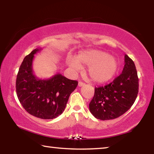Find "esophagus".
<instances>
[{
    "instance_id": "34e87169",
    "label": "esophagus",
    "mask_w": 154,
    "mask_h": 154,
    "mask_svg": "<svg viewBox=\"0 0 154 154\" xmlns=\"http://www.w3.org/2000/svg\"><path fill=\"white\" fill-rule=\"evenodd\" d=\"M84 85H85V83L82 82H79V83H78V86H79V87H82Z\"/></svg>"
}]
</instances>
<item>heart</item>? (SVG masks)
<instances>
[{
	"instance_id": "obj_1",
	"label": "heart",
	"mask_w": 154,
	"mask_h": 154,
	"mask_svg": "<svg viewBox=\"0 0 154 154\" xmlns=\"http://www.w3.org/2000/svg\"><path fill=\"white\" fill-rule=\"evenodd\" d=\"M67 64L73 71H79L81 64L88 66V76L96 83H105L113 79L119 69V62L115 57L96 49L83 52L77 59L69 58Z\"/></svg>"
}]
</instances>
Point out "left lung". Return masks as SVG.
Here are the masks:
<instances>
[{"mask_svg":"<svg viewBox=\"0 0 154 154\" xmlns=\"http://www.w3.org/2000/svg\"><path fill=\"white\" fill-rule=\"evenodd\" d=\"M122 73L105 86L95 88L90 111L100 120L116 119L133 105L139 92V78L134 62L126 54Z\"/></svg>","mask_w":154,"mask_h":154,"instance_id":"obj_1","label":"left lung"}]
</instances>
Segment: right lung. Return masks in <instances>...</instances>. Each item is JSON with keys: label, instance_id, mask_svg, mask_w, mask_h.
<instances>
[{"label": "right lung", "instance_id": "add662e5", "mask_svg": "<svg viewBox=\"0 0 154 154\" xmlns=\"http://www.w3.org/2000/svg\"><path fill=\"white\" fill-rule=\"evenodd\" d=\"M36 48L24 58L16 79V93L21 105L28 113L36 118L51 119L61 115L70 94L77 88V81L60 73L49 79H38L34 74L32 62Z\"/></svg>", "mask_w": 154, "mask_h": 154}]
</instances>
